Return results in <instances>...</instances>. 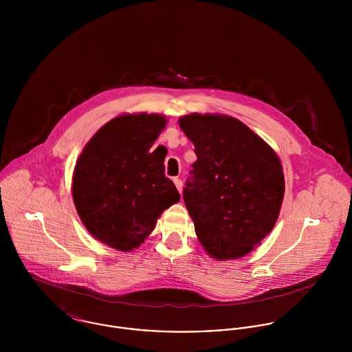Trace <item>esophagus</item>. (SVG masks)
<instances>
[{"label":"esophagus","mask_w":352,"mask_h":352,"mask_svg":"<svg viewBox=\"0 0 352 352\" xmlns=\"http://www.w3.org/2000/svg\"><path fill=\"white\" fill-rule=\"evenodd\" d=\"M173 183H175L176 188H177V191L182 192L183 191V182L180 179H173Z\"/></svg>","instance_id":"esophagus-1"}]
</instances>
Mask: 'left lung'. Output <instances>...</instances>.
<instances>
[{"label":"left lung","instance_id":"left-lung-1","mask_svg":"<svg viewBox=\"0 0 352 352\" xmlns=\"http://www.w3.org/2000/svg\"><path fill=\"white\" fill-rule=\"evenodd\" d=\"M179 126L195 146L184 203L195 233L212 258H240L274 229L285 197L275 151L239 119L190 113Z\"/></svg>","mask_w":352,"mask_h":352}]
</instances>
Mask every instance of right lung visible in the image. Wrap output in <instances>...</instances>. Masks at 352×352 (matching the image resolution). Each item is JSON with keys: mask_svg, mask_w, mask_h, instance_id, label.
<instances>
[{"mask_svg": "<svg viewBox=\"0 0 352 352\" xmlns=\"http://www.w3.org/2000/svg\"><path fill=\"white\" fill-rule=\"evenodd\" d=\"M160 113H123L107 122L77 158L72 194L87 230L102 244L134 251L164 210L180 201L165 177V155L151 146L166 126Z\"/></svg>", "mask_w": 352, "mask_h": 352, "instance_id": "1", "label": "right lung"}]
</instances>
